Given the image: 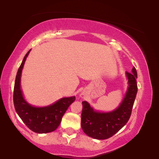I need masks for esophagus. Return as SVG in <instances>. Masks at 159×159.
Returning <instances> with one entry per match:
<instances>
[{
	"label": "esophagus",
	"mask_w": 159,
	"mask_h": 159,
	"mask_svg": "<svg viewBox=\"0 0 159 159\" xmlns=\"http://www.w3.org/2000/svg\"><path fill=\"white\" fill-rule=\"evenodd\" d=\"M80 97H81V98H84V97H85V95H84V93H81V94H80Z\"/></svg>",
	"instance_id": "34e87169"
}]
</instances>
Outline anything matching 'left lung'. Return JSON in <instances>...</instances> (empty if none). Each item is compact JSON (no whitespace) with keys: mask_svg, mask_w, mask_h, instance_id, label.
<instances>
[{"mask_svg":"<svg viewBox=\"0 0 159 159\" xmlns=\"http://www.w3.org/2000/svg\"><path fill=\"white\" fill-rule=\"evenodd\" d=\"M128 87L123 101L114 110L102 112L94 110L87 101L82 102L81 128L87 136L97 140L112 137L123 128L130 118L135 100L138 86L137 71L133 67L132 72H125Z\"/></svg>","mask_w":159,"mask_h":159,"instance_id":"left-lung-1","label":"left lung"}]
</instances>
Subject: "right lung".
<instances>
[{
	"label": "right lung",
	"instance_id": "obj_1",
	"mask_svg": "<svg viewBox=\"0 0 159 159\" xmlns=\"http://www.w3.org/2000/svg\"><path fill=\"white\" fill-rule=\"evenodd\" d=\"M30 52V50L24 57L16 75L13 92L14 107L19 117L30 130L39 134H45L57 129L65 112L75 100V96L61 98L52 105L43 107H36L27 102L21 89V77Z\"/></svg>",
	"mask_w": 159,
	"mask_h": 159
}]
</instances>
